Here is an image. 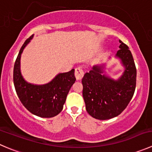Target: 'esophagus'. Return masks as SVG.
I'll list each match as a JSON object with an SVG mask.
<instances>
[{
    "instance_id": "34e87169",
    "label": "esophagus",
    "mask_w": 152,
    "mask_h": 152,
    "mask_svg": "<svg viewBox=\"0 0 152 152\" xmlns=\"http://www.w3.org/2000/svg\"><path fill=\"white\" fill-rule=\"evenodd\" d=\"M84 76V71L81 67H76L75 69V76L77 80H80Z\"/></svg>"
}]
</instances>
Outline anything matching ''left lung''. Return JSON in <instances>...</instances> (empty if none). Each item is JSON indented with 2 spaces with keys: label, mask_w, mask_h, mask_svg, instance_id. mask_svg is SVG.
<instances>
[{
  "label": "left lung",
  "mask_w": 152,
  "mask_h": 152,
  "mask_svg": "<svg viewBox=\"0 0 152 152\" xmlns=\"http://www.w3.org/2000/svg\"><path fill=\"white\" fill-rule=\"evenodd\" d=\"M116 57L121 60L125 70L117 80L104 74V64L94 65L82 79L86 110L97 120H109L120 115L134 94L137 69L129 47L120 40Z\"/></svg>",
  "instance_id": "8db88e82"
}]
</instances>
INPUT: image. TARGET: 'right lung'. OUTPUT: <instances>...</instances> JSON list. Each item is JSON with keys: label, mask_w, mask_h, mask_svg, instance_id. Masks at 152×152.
<instances>
[{"label": "right lung", "mask_w": 152, "mask_h": 152, "mask_svg": "<svg viewBox=\"0 0 152 152\" xmlns=\"http://www.w3.org/2000/svg\"><path fill=\"white\" fill-rule=\"evenodd\" d=\"M32 38L33 35L26 39L19 51L14 65L13 82L19 99L30 113L43 118H50L62 110L69 91L76 81L75 70L58 73L51 82L45 85L26 82L20 73V60L23 49Z\"/></svg>", "instance_id": "obj_1"}]
</instances>
